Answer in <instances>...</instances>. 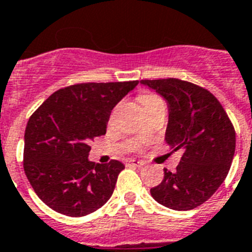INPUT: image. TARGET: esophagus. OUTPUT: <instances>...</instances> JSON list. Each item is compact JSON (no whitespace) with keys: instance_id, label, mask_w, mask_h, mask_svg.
Returning <instances> with one entry per match:
<instances>
[{"instance_id":"1","label":"esophagus","mask_w":252,"mask_h":252,"mask_svg":"<svg viewBox=\"0 0 252 252\" xmlns=\"http://www.w3.org/2000/svg\"><path fill=\"white\" fill-rule=\"evenodd\" d=\"M128 164H129V165H133V167H138V168H141V167H144L145 163H144V161L134 160V159H132V160L128 161Z\"/></svg>"}]
</instances>
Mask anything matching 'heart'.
I'll return each mask as SVG.
<instances>
[{
    "mask_svg": "<svg viewBox=\"0 0 252 252\" xmlns=\"http://www.w3.org/2000/svg\"><path fill=\"white\" fill-rule=\"evenodd\" d=\"M154 102H161V99L154 94H144L140 97L141 105H146V103H154Z\"/></svg>",
    "mask_w": 252,
    "mask_h": 252,
    "instance_id": "obj_1",
    "label": "heart"
}]
</instances>
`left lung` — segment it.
Wrapping results in <instances>:
<instances>
[{
  "label": "left lung",
  "instance_id": "obj_1",
  "mask_svg": "<svg viewBox=\"0 0 252 252\" xmlns=\"http://www.w3.org/2000/svg\"><path fill=\"white\" fill-rule=\"evenodd\" d=\"M167 101L165 142L183 157L175 172L151 188V197L176 211L198 207L214 195L226 175L236 150V132L214 94L179 79L141 80Z\"/></svg>",
  "mask_w": 252,
  "mask_h": 252
}]
</instances>
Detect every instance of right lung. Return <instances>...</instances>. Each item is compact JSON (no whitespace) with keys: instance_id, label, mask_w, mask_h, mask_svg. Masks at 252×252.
I'll return each instance as SVG.
<instances>
[{"instance_id":"right-lung-1","label":"right lung","mask_w":252,"mask_h":252,"mask_svg":"<svg viewBox=\"0 0 252 252\" xmlns=\"http://www.w3.org/2000/svg\"><path fill=\"white\" fill-rule=\"evenodd\" d=\"M137 85V80L76 84L53 93L32 114L24 133V172L52 210L80 218L110 199L124 164H95L88 159L89 144L106 134L112 108Z\"/></svg>"}]
</instances>
